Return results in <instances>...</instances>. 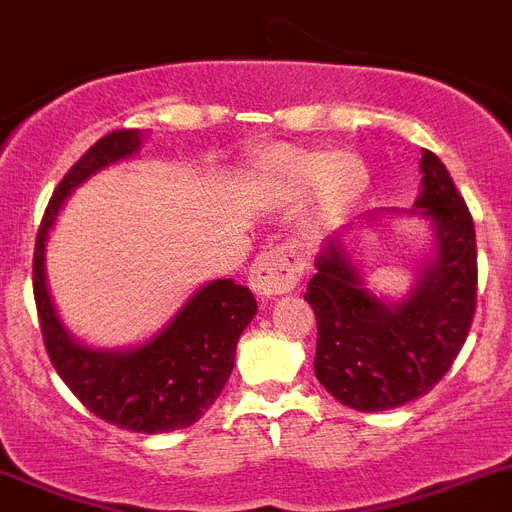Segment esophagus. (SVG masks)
<instances>
[{
  "label": "esophagus",
  "mask_w": 512,
  "mask_h": 512,
  "mask_svg": "<svg viewBox=\"0 0 512 512\" xmlns=\"http://www.w3.org/2000/svg\"><path fill=\"white\" fill-rule=\"evenodd\" d=\"M296 281H299V260H296L294 249L283 247V244L265 249L255 260V265L249 268V289L263 299L289 294Z\"/></svg>",
  "instance_id": "obj_1"
}]
</instances>
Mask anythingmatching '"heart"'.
Wrapping results in <instances>:
<instances>
[{"mask_svg":"<svg viewBox=\"0 0 512 512\" xmlns=\"http://www.w3.org/2000/svg\"><path fill=\"white\" fill-rule=\"evenodd\" d=\"M260 182L278 203H296L312 192V218L336 223L356 208L369 187V166L354 150H325L278 145L260 161Z\"/></svg>","mask_w":512,"mask_h":512,"instance_id":"1","label":"heart"}]
</instances>
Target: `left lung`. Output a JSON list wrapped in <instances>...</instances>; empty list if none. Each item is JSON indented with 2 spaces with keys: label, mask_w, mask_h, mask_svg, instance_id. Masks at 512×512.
<instances>
[{
  "label": "left lung",
  "mask_w": 512,
  "mask_h": 512,
  "mask_svg": "<svg viewBox=\"0 0 512 512\" xmlns=\"http://www.w3.org/2000/svg\"><path fill=\"white\" fill-rule=\"evenodd\" d=\"M422 195L411 213L435 226L437 252L401 302L364 289L338 236L317 255L307 299L317 317L315 375L336 401L385 411L435 388L466 343L476 312L474 218L445 163L422 150Z\"/></svg>",
  "instance_id": "left-lung-1"
}]
</instances>
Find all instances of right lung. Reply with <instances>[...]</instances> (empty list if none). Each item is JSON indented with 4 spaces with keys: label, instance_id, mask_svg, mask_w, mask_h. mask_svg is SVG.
Listing matches in <instances>:
<instances>
[{
    "label": "right lung",
    "instance_id": "add662e5",
    "mask_svg": "<svg viewBox=\"0 0 512 512\" xmlns=\"http://www.w3.org/2000/svg\"><path fill=\"white\" fill-rule=\"evenodd\" d=\"M140 148V130H117L101 137L72 166L51 195L33 252V296L46 354L85 409L130 432H174L190 427L213 406L234 369L236 341L257 312L247 286L231 278L205 283L176 312L174 320L127 351L90 349L64 330L46 289V239L59 208L77 184L130 158Z\"/></svg>",
    "mask_w": 512,
    "mask_h": 512
}]
</instances>
